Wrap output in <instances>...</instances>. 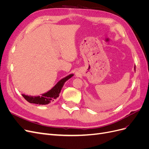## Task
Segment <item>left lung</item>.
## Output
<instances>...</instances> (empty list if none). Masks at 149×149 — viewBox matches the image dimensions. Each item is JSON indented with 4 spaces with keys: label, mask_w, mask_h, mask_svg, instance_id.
<instances>
[{
    "label": "left lung",
    "mask_w": 149,
    "mask_h": 149,
    "mask_svg": "<svg viewBox=\"0 0 149 149\" xmlns=\"http://www.w3.org/2000/svg\"><path fill=\"white\" fill-rule=\"evenodd\" d=\"M134 70H135V71H136V66H134Z\"/></svg>",
    "instance_id": "8db88e82"
}]
</instances>
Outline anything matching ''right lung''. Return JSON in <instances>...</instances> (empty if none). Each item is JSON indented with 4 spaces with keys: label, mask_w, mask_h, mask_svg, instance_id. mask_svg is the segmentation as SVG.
Listing matches in <instances>:
<instances>
[{
    "label": "right lung",
    "mask_w": 149,
    "mask_h": 149,
    "mask_svg": "<svg viewBox=\"0 0 149 149\" xmlns=\"http://www.w3.org/2000/svg\"><path fill=\"white\" fill-rule=\"evenodd\" d=\"M73 74H70L62 78L55 85V86H53L47 93L42 94L40 96H29L25 95V94H22V95L30 103L37 104L40 105L48 104L49 103L53 102L54 100H56L57 97H59L61 90L65 83L70 79L72 76H73Z\"/></svg>",
    "instance_id": "obj_1"
}]
</instances>
